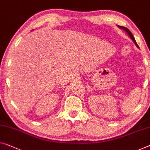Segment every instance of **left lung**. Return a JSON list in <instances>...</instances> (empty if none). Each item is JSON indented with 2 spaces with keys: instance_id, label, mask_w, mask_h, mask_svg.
<instances>
[{
  "instance_id": "obj_1",
  "label": "left lung",
  "mask_w": 150,
  "mask_h": 150,
  "mask_svg": "<svg viewBox=\"0 0 150 150\" xmlns=\"http://www.w3.org/2000/svg\"><path fill=\"white\" fill-rule=\"evenodd\" d=\"M119 28H121V29H123V30H125V31L127 32V33H128V35H129V37L131 38V40H132L133 41V42H134V43L135 45H136V46L137 47H139V46H138V45H137V43H136V41H135V38H134V37H133V35H132V33H131V32L129 31V30L127 28V27H121V26H119Z\"/></svg>"
}]
</instances>
